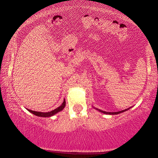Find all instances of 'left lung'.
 <instances>
[{
    "label": "left lung",
    "instance_id": "8db88e82",
    "mask_svg": "<svg viewBox=\"0 0 158 158\" xmlns=\"http://www.w3.org/2000/svg\"><path fill=\"white\" fill-rule=\"evenodd\" d=\"M127 109H125V110H123V111H117V112H106V111H101V110H99V111H101L102 113H104V114H105L115 115V114H120V113H122V112L127 111Z\"/></svg>",
    "mask_w": 158,
    "mask_h": 158
}]
</instances>
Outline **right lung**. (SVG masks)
<instances>
[{
  "label": "right lung",
  "instance_id": "1",
  "mask_svg": "<svg viewBox=\"0 0 158 158\" xmlns=\"http://www.w3.org/2000/svg\"><path fill=\"white\" fill-rule=\"evenodd\" d=\"M65 100H64L63 102L62 103V105H61L60 106H58V108L54 109V110L51 111L49 112H45V113H44V112H39V111H32V110H31V109H28V111H30L31 113L33 114L34 115H35V116H40V117H50L52 116H53V115L58 113V112L62 111L63 109H64V107H65Z\"/></svg>",
  "mask_w": 158,
  "mask_h": 158
}]
</instances>
